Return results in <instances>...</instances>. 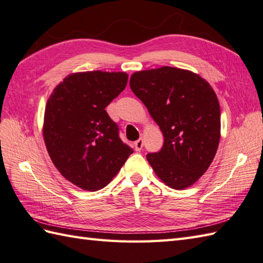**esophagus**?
<instances>
[{
  "label": "esophagus",
  "mask_w": 263,
  "mask_h": 263,
  "mask_svg": "<svg viewBox=\"0 0 263 263\" xmlns=\"http://www.w3.org/2000/svg\"><path fill=\"white\" fill-rule=\"evenodd\" d=\"M143 145H144L143 139L139 138V139H137V141H136L135 143H134V148H135V151L139 152V151H141V149L143 148Z\"/></svg>",
  "instance_id": "obj_1"
}]
</instances>
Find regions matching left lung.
<instances>
[{"label": "left lung", "instance_id": "obj_1", "mask_svg": "<svg viewBox=\"0 0 263 263\" xmlns=\"http://www.w3.org/2000/svg\"><path fill=\"white\" fill-rule=\"evenodd\" d=\"M130 89L148 109L164 136L146 159L173 189H185L207 171L220 138V109L212 86L199 75L163 66L134 73Z\"/></svg>", "mask_w": 263, "mask_h": 263}]
</instances>
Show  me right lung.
<instances>
[{
	"mask_svg": "<svg viewBox=\"0 0 263 263\" xmlns=\"http://www.w3.org/2000/svg\"><path fill=\"white\" fill-rule=\"evenodd\" d=\"M124 72L68 75L47 101L44 139L50 159L69 182L83 190L104 188L134 149L121 141L106 107L126 87Z\"/></svg>",
	"mask_w": 263,
	"mask_h": 263,
	"instance_id": "obj_1",
	"label": "right lung"
}]
</instances>
